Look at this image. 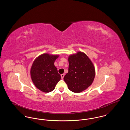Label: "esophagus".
I'll return each mask as SVG.
<instances>
[{
  "mask_svg": "<svg viewBox=\"0 0 130 130\" xmlns=\"http://www.w3.org/2000/svg\"><path fill=\"white\" fill-rule=\"evenodd\" d=\"M64 76V74H61V78H62V79L63 78Z\"/></svg>",
  "mask_w": 130,
  "mask_h": 130,
  "instance_id": "1",
  "label": "esophagus"
}]
</instances>
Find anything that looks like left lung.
<instances>
[{
    "mask_svg": "<svg viewBox=\"0 0 130 130\" xmlns=\"http://www.w3.org/2000/svg\"><path fill=\"white\" fill-rule=\"evenodd\" d=\"M68 73L64 77L69 89L74 93H80L93 83L95 69L86 54L78 52L68 58Z\"/></svg>",
    "mask_w": 130,
    "mask_h": 130,
    "instance_id": "left-lung-1",
    "label": "left lung"
}]
</instances>
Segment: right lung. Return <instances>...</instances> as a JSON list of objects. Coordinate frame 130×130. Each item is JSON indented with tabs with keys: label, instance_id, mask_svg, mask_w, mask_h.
Listing matches in <instances>:
<instances>
[{
	"label": "right lung",
	"instance_id": "right-lung-1",
	"mask_svg": "<svg viewBox=\"0 0 130 130\" xmlns=\"http://www.w3.org/2000/svg\"><path fill=\"white\" fill-rule=\"evenodd\" d=\"M58 57L57 55L44 54L35 59L31 67V78L34 84L37 89L45 93L53 91L61 79L54 65Z\"/></svg>",
	"mask_w": 130,
	"mask_h": 130
}]
</instances>
